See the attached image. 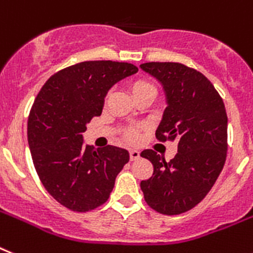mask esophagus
<instances>
[{"instance_id":"1","label":"esophagus","mask_w":253,"mask_h":253,"mask_svg":"<svg viewBox=\"0 0 253 253\" xmlns=\"http://www.w3.org/2000/svg\"><path fill=\"white\" fill-rule=\"evenodd\" d=\"M140 158V152L139 150H130V159L131 161H136Z\"/></svg>"}]
</instances>
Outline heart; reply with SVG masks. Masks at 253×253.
Instances as JSON below:
<instances>
[{
    "instance_id": "heart-1",
    "label": "heart",
    "mask_w": 253,
    "mask_h": 253,
    "mask_svg": "<svg viewBox=\"0 0 253 253\" xmlns=\"http://www.w3.org/2000/svg\"><path fill=\"white\" fill-rule=\"evenodd\" d=\"M144 91H156L154 86L150 84L149 82H145V81H135L132 84H131V92H132V96L137 94H141ZM125 136L128 143H137L139 141V132L135 128H128V130L125 132Z\"/></svg>"
}]
</instances>
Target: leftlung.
I'll use <instances>...</instances> for the list:
<instances>
[{
	"instance_id": "obj_1",
	"label": "left lung",
	"mask_w": 253,
	"mask_h": 253,
	"mask_svg": "<svg viewBox=\"0 0 253 253\" xmlns=\"http://www.w3.org/2000/svg\"><path fill=\"white\" fill-rule=\"evenodd\" d=\"M140 68L162 84L166 95L157 139L177 143V154L169 162L152 149L141 152L154 171L140 186L149 207L163 215H180L205 198L221 172L228 116L221 96L201 72L180 63L152 61Z\"/></svg>"
}]
</instances>
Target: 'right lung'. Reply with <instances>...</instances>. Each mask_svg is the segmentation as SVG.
<instances>
[{
    "mask_svg": "<svg viewBox=\"0 0 253 253\" xmlns=\"http://www.w3.org/2000/svg\"><path fill=\"white\" fill-rule=\"evenodd\" d=\"M137 71L130 63L82 61L51 76L36 97L28 118L33 165L44 189L72 211L107 202L130 159L118 146H84L82 133L101 114L110 87Z\"/></svg>",
    "mask_w": 253,
    "mask_h": 253,
    "instance_id": "right-lung-1",
    "label": "right lung"
}]
</instances>
